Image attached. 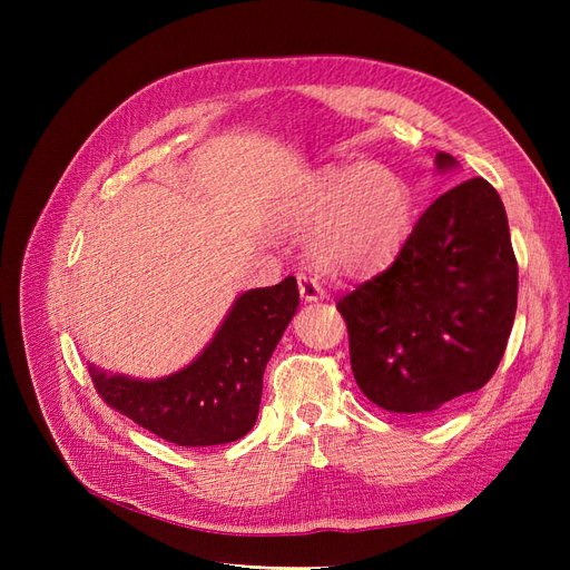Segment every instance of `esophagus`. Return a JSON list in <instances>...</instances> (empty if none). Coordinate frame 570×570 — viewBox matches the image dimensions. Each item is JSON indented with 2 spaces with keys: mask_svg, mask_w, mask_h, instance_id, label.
Listing matches in <instances>:
<instances>
[{
  "mask_svg": "<svg viewBox=\"0 0 570 570\" xmlns=\"http://www.w3.org/2000/svg\"><path fill=\"white\" fill-rule=\"evenodd\" d=\"M297 283H299V295H302L304 302H318V299L325 297V289L321 287L318 278H314V275L299 273Z\"/></svg>",
  "mask_w": 570,
  "mask_h": 570,
  "instance_id": "esophagus-1",
  "label": "esophagus"
}]
</instances>
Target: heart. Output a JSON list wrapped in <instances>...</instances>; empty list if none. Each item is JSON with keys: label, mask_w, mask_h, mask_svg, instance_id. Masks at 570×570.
Instances as JSON below:
<instances>
[{"label": "heart", "mask_w": 570, "mask_h": 570, "mask_svg": "<svg viewBox=\"0 0 570 570\" xmlns=\"http://www.w3.org/2000/svg\"><path fill=\"white\" fill-rule=\"evenodd\" d=\"M285 220L312 233V254L323 268L366 275L390 266L404 249L413 228V199L392 168H325L289 197Z\"/></svg>", "instance_id": "obj_1"}]
</instances>
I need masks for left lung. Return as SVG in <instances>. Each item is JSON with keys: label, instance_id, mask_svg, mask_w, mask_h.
Instances as JSON below:
<instances>
[{"label": "left lung", "instance_id": "left-lung-1", "mask_svg": "<svg viewBox=\"0 0 570 570\" xmlns=\"http://www.w3.org/2000/svg\"><path fill=\"white\" fill-rule=\"evenodd\" d=\"M438 168L456 159L438 151ZM519 264L497 189L471 178L446 189L394 262L337 302L354 381L394 413L452 406L485 385L504 356Z\"/></svg>", "mask_w": 570, "mask_h": 570}]
</instances>
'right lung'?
<instances>
[{"label": "right lung", "mask_w": 570, "mask_h": 570, "mask_svg": "<svg viewBox=\"0 0 570 570\" xmlns=\"http://www.w3.org/2000/svg\"><path fill=\"white\" fill-rule=\"evenodd\" d=\"M299 304L297 281L237 297L230 314L187 368L161 381H132L90 366L97 394L149 433L178 446L245 438L258 416L268 358Z\"/></svg>", "instance_id": "obj_1"}]
</instances>
